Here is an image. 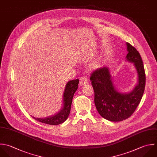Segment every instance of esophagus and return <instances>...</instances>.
<instances>
[{
	"mask_svg": "<svg viewBox=\"0 0 157 157\" xmlns=\"http://www.w3.org/2000/svg\"><path fill=\"white\" fill-rule=\"evenodd\" d=\"M88 83V79L86 77H81L79 79V84L81 86L85 85Z\"/></svg>",
	"mask_w": 157,
	"mask_h": 157,
	"instance_id": "esophagus-1",
	"label": "esophagus"
}]
</instances>
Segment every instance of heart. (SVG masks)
Wrapping results in <instances>:
<instances>
[{
    "mask_svg": "<svg viewBox=\"0 0 157 157\" xmlns=\"http://www.w3.org/2000/svg\"><path fill=\"white\" fill-rule=\"evenodd\" d=\"M102 62V59L101 58H100L98 59H97L96 61L94 62L93 63H92L90 65V67L93 68V69H95V68H97L98 67H100V65H101Z\"/></svg>",
    "mask_w": 157,
    "mask_h": 157,
    "instance_id": "heart-1",
    "label": "heart"
}]
</instances>
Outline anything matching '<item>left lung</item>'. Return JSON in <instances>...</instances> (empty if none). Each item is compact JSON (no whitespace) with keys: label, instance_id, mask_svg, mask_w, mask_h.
<instances>
[{"label":"left lung","instance_id":"left-lung-1","mask_svg":"<svg viewBox=\"0 0 157 157\" xmlns=\"http://www.w3.org/2000/svg\"><path fill=\"white\" fill-rule=\"evenodd\" d=\"M126 60L133 63L137 71L138 82L128 93L119 92L113 81L109 68L104 67L94 71L90 79L95 92V105L100 115L111 122H119L130 117L143 97L146 85L143 62L139 52L126 43Z\"/></svg>","mask_w":157,"mask_h":157}]
</instances>
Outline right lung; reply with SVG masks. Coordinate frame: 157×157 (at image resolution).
Returning <instances> with one entry per match:
<instances>
[{
	"label": "right lung",
	"mask_w": 157,
	"mask_h": 157,
	"mask_svg": "<svg viewBox=\"0 0 157 157\" xmlns=\"http://www.w3.org/2000/svg\"><path fill=\"white\" fill-rule=\"evenodd\" d=\"M79 81V79H77L71 80L67 83L63 95V106L59 113L45 118L32 117L41 123L52 125H59L65 122L70 114L72 100L75 92L78 89Z\"/></svg>",
	"instance_id": "right-lung-1"
}]
</instances>
